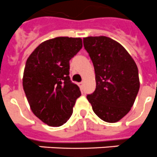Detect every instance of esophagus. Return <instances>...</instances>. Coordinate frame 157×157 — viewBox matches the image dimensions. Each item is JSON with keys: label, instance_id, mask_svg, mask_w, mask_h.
Here are the masks:
<instances>
[{"label": "esophagus", "instance_id": "1", "mask_svg": "<svg viewBox=\"0 0 157 157\" xmlns=\"http://www.w3.org/2000/svg\"><path fill=\"white\" fill-rule=\"evenodd\" d=\"M78 85H79V87H80V89L83 90V88H84V82L79 83Z\"/></svg>", "mask_w": 157, "mask_h": 157}]
</instances>
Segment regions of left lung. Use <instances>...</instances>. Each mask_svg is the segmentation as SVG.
I'll return each mask as SVG.
<instances>
[{
    "mask_svg": "<svg viewBox=\"0 0 157 157\" xmlns=\"http://www.w3.org/2000/svg\"><path fill=\"white\" fill-rule=\"evenodd\" d=\"M94 65L96 88L87 95L95 114L107 122L122 119L133 107L140 88L138 69L127 50L106 36L84 38Z\"/></svg>",
    "mask_w": 157,
    "mask_h": 157,
    "instance_id": "obj_1",
    "label": "left lung"
}]
</instances>
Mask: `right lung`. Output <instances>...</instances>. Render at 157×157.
<instances>
[{"instance_id": "1", "label": "right lung", "mask_w": 157, "mask_h": 157, "mask_svg": "<svg viewBox=\"0 0 157 157\" xmlns=\"http://www.w3.org/2000/svg\"><path fill=\"white\" fill-rule=\"evenodd\" d=\"M80 38L46 40L28 57L23 88L35 116L50 126H60L73 114L80 88L70 80L69 61L82 48Z\"/></svg>"}]
</instances>
